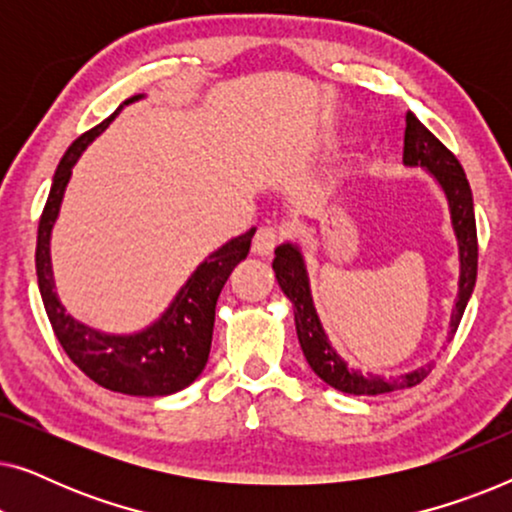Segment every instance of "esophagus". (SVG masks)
Masks as SVG:
<instances>
[{
  "label": "esophagus",
  "instance_id": "34e87169",
  "mask_svg": "<svg viewBox=\"0 0 512 512\" xmlns=\"http://www.w3.org/2000/svg\"><path fill=\"white\" fill-rule=\"evenodd\" d=\"M277 244H279V233L275 228H258L254 235V242H251V251H254L256 256H270Z\"/></svg>",
  "mask_w": 512,
  "mask_h": 512
}]
</instances>
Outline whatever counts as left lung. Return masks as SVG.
<instances>
[{
  "label": "left lung",
  "instance_id": "8db88e82",
  "mask_svg": "<svg viewBox=\"0 0 512 512\" xmlns=\"http://www.w3.org/2000/svg\"><path fill=\"white\" fill-rule=\"evenodd\" d=\"M403 163L408 167H424L429 170L440 188L445 191L447 205H450L452 228L459 244V296L452 310L450 338L457 333L459 321L471 298L475 277H478V230H475V212H473V193L468 186L466 172L457 156L440 142V139L419 123L415 114L405 116V139H403ZM272 270L286 298L293 305V321H296L298 342L310 368L333 389L345 391L354 396H377L387 391L417 387L426 375L431 373L429 366H422L412 373L398 377H380L363 375L361 370H352L345 361L335 354L328 342L321 321L314 310L310 282H307V270L300 256V249L293 244H282L275 249V261Z\"/></svg>",
  "mask_w": 512,
  "mask_h": 512
}]
</instances>
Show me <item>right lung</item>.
I'll list each match as a JSON object with an SVG mask.
<instances>
[{
	"label": "right lung",
	"mask_w": 512,
	"mask_h": 512,
	"mask_svg": "<svg viewBox=\"0 0 512 512\" xmlns=\"http://www.w3.org/2000/svg\"><path fill=\"white\" fill-rule=\"evenodd\" d=\"M142 95L130 97L111 114L107 121L83 132L62 156L55 170L51 193L39 219L37 233V279L41 300H44L48 321L55 338L60 340L74 366L86 373L90 380L109 391L130 396H167L186 389L202 373L209 359L214 331V310L223 284L230 272L249 254L251 237L256 228L235 240L223 244L212 256L205 258L193 272L191 279L181 286L177 298L167 307L156 324L135 335H107L95 328L83 326L69 317L53 291L51 272V230L58 219L62 195L72 177V167L86 146L114 121V116L125 104L139 100Z\"/></svg>",
	"instance_id": "right-lung-1"
}]
</instances>
